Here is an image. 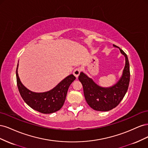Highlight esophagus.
<instances>
[{
    "label": "esophagus",
    "instance_id": "34e87169",
    "mask_svg": "<svg viewBox=\"0 0 148 148\" xmlns=\"http://www.w3.org/2000/svg\"><path fill=\"white\" fill-rule=\"evenodd\" d=\"M80 71H81V70H80V69H75L74 71H73V75H74V76L75 77H76V78H78V76H79V73H80Z\"/></svg>",
    "mask_w": 148,
    "mask_h": 148
}]
</instances>
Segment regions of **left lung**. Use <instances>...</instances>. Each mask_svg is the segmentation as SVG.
I'll return each instance as SVG.
<instances>
[{"instance_id": "1", "label": "left lung", "mask_w": 148, "mask_h": 148, "mask_svg": "<svg viewBox=\"0 0 148 148\" xmlns=\"http://www.w3.org/2000/svg\"><path fill=\"white\" fill-rule=\"evenodd\" d=\"M113 46L119 49L120 53L125 58L122 75L117 83L109 87H102L83 71L78 77L83 85L85 99L88 105L95 110L106 112L115 108L123 99L128 90L130 77L128 57L120 47Z\"/></svg>"}]
</instances>
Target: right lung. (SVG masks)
I'll list each match as a JSON object with an SVG mask.
<instances>
[{"label":"right lung","mask_w":148,"mask_h":148,"mask_svg":"<svg viewBox=\"0 0 148 148\" xmlns=\"http://www.w3.org/2000/svg\"><path fill=\"white\" fill-rule=\"evenodd\" d=\"M18 63L16 70L17 86L20 95L26 104L42 114L53 113L62 108L65 102L69 88L75 79L73 75L67 76L51 90L36 92L29 90L21 83L18 73Z\"/></svg>","instance_id":"obj_1"}]
</instances>
